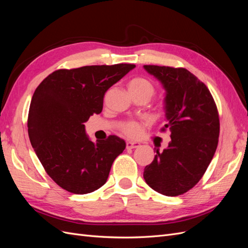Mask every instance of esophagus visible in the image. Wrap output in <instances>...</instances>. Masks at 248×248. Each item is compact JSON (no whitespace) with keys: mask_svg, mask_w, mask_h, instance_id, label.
<instances>
[{"mask_svg":"<svg viewBox=\"0 0 248 248\" xmlns=\"http://www.w3.org/2000/svg\"><path fill=\"white\" fill-rule=\"evenodd\" d=\"M140 146V142H137V141H126V148L127 149H134V148H138Z\"/></svg>","mask_w":248,"mask_h":248,"instance_id":"34e87169","label":"esophagus"}]
</instances>
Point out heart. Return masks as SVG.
<instances>
[{"mask_svg":"<svg viewBox=\"0 0 248 248\" xmlns=\"http://www.w3.org/2000/svg\"><path fill=\"white\" fill-rule=\"evenodd\" d=\"M128 89L132 95H146L149 99L155 92L153 82L144 77H136L131 78L128 81ZM122 131L128 137H138L140 132V124L137 121H128L122 126Z\"/></svg>","mask_w":248,"mask_h":248,"instance_id":"b5f03b06","label":"heart"}]
</instances>
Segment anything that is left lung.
<instances>
[{
    "instance_id": "left-lung-1",
    "label": "left lung",
    "mask_w": 248,
    "mask_h": 248,
    "mask_svg": "<svg viewBox=\"0 0 248 248\" xmlns=\"http://www.w3.org/2000/svg\"><path fill=\"white\" fill-rule=\"evenodd\" d=\"M166 89L167 122L170 142L156 149L144 170L146 183L163 196L177 197L190 190L204 176L218 145L219 116L207 86L185 68L145 65Z\"/></svg>"
}]
</instances>
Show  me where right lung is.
I'll return each instance as SVG.
<instances>
[{
  "label": "right lung",
  "instance_id": "right-lung-1",
  "mask_svg": "<svg viewBox=\"0 0 248 248\" xmlns=\"http://www.w3.org/2000/svg\"><path fill=\"white\" fill-rule=\"evenodd\" d=\"M134 67L59 69L35 90L28 116L30 141L46 174L63 189L86 194L107 182L112 162L126 144L117 136L90 140L84 123L100 114L104 94Z\"/></svg>",
  "mask_w": 248,
  "mask_h": 248
}]
</instances>
